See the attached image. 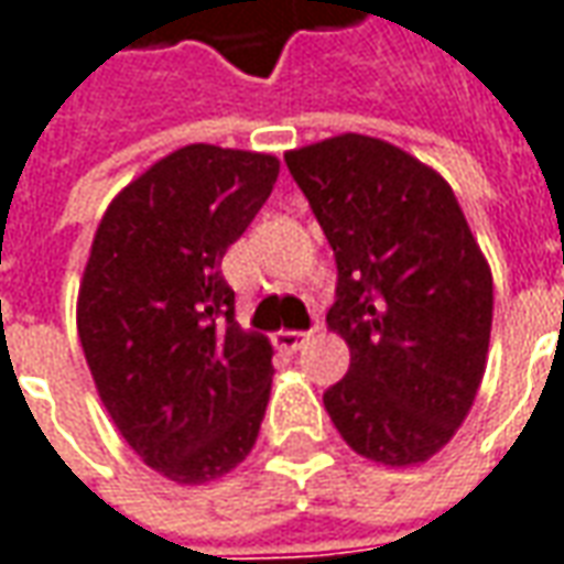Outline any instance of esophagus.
<instances>
[{
	"instance_id": "1",
	"label": "esophagus",
	"mask_w": 564,
	"mask_h": 564,
	"mask_svg": "<svg viewBox=\"0 0 564 564\" xmlns=\"http://www.w3.org/2000/svg\"><path fill=\"white\" fill-rule=\"evenodd\" d=\"M304 341H307V335H304V332H289V328L275 332V347H282V350H289V354L301 350Z\"/></svg>"
}]
</instances>
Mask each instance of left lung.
I'll use <instances>...</instances> for the list:
<instances>
[{
	"mask_svg": "<svg viewBox=\"0 0 564 564\" xmlns=\"http://www.w3.org/2000/svg\"><path fill=\"white\" fill-rule=\"evenodd\" d=\"M338 263L328 332L350 369L323 403L347 447L388 468L429 463L481 388L494 275L449 183L410 151L341 132L285 151Z\"/></svg>",
	"mask_w": 564,
	"mask_h": 564,
	"instance_id": "1",
	"label": "left lung"
}]
</instances>
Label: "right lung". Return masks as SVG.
Returning <instances> with one entry per match:
<instances>
[{"instance_id":"right-lung-1","label":"right lung","mask_w":564,"mask_h":564,"mask_svg":"<svg viewBox=\"0 0 564 564\" xmlns=\"http://www.w3.org/2000/svg\"><path fill=\"white\" fill-rule=\"evenodd\" d=\"M279 158L195 142L117 192L79 279L77 332L96 391L139 459L210 485L254 449L273 344L236 319L223 254L273 192Z\"/></svg>"}]
</instances>
